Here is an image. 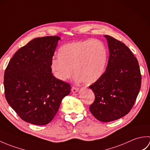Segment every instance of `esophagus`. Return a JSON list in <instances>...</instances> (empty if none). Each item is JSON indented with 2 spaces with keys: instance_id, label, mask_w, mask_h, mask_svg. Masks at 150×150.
I'll return each instance as SVG.
<instances>
[{
  "instance_id": "34e87169",
  "label": "esophagus",
  "mask_w": 150,
  "mask_h": 150,
  "mask_svg": "<svg viewBox=\"0 0 150 150\" xmlns=\"http://www.w3.org/2000/svg\"><path fill=\"white\" fill-rule=\"evenodd\" d=\"M78 91H79L78 88H76V87H74V86H73L71 88V91L73 92V93H76V92H77Z\"/></svg>"
}]
</instances>
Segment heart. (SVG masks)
I'll list each match as a JSON object with an SVG mask.
<instances>
[{"label": "heart", "instance_id": "1", "mask_svg": "<svg viewBox=\"0 0 150 150\" xmlns=\"http://www.w3.org/2000/svg\"><path fill=\"white\" fill-rule=\"evenodd\" d=\"M59 55L51 61L55 77L66 81L71 77L73 68L77 80L86 84H93L103 76L108 59L106 46L97 39L66 44L59 49Z\"/></svg>", "mask_w": 150, "mask_h": 150}]
</instances>
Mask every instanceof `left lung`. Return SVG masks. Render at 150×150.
Returning a JSON list of instances; mask_svg holds the SVG:
<instances>
[{
    "mask_svg": "<svg viewBox=\"0 0 150 150\" xmlns=\"http://www.w3.org/2000/svg\"><path fill=\"white\" fill-rule=\"evenodd\" d=\"M106 38L110 57L106 71L90 88L95 100L90 106L92 115L102 122H111L128 114L134 105L141 86L138 60L123 42Z\"/></svg>",
    "mask_w": 150,
    "mask_h": 150,
    "instance_id": "obj_1",
    "label": "left lung"
}]
</instances>
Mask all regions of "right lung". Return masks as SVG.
Returning a JSON list of instances; mask_svg holds the SVG:
<instances>
[{
    "instance_id": "1",
    "label": "right lung",
    "mask_w": 150,
    "mask_h": 150,
    "mask_svg": "<svg viewBox=\"0 0 150 150\" xmlns=\"http://www.w3.org/2000/svg\"><path fill=\"white\" fill-rule=\"evenodd\" d=\"M58 36L39 37L21 47L5 69L6 100L23 120L46 125L59 110L62 98L69 95V83L53 75L51 61Z\"/></svg>"
}]
</instances>
